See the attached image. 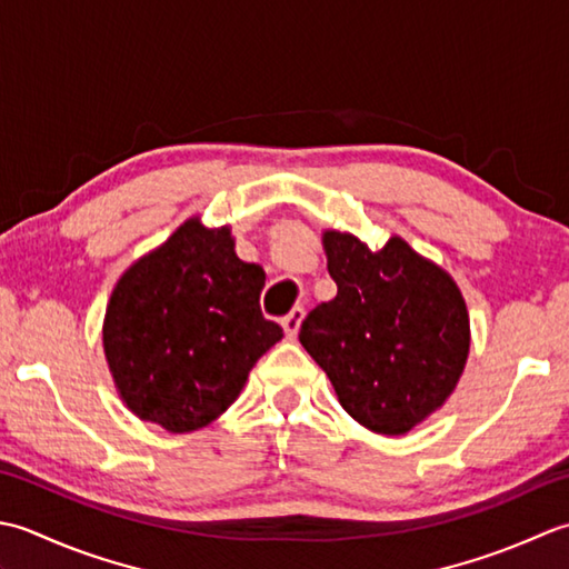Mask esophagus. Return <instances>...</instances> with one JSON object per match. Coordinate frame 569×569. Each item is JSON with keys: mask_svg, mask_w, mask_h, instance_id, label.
<instances>
[{"mask_svg": "<svg viewBox=\"0 0 569 569\" xmlns=\"http://www.w3.org/2000/svg\"><path fill=\"white\" fill-rule=\"evenodd\" d=\"M301 321H305V309H301V307H295V309L289 311V315L282 319V329H284V336H287L289 341L297 339Z\"/></svg>", "mask_w": 569, "mask_h": 569, "instance_id": "34e87169", "label": "esophagus"}]
</instances>
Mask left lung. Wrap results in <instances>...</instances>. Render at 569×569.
<instances>
[{
    "label": "left lung",
    "mask_w": 569,
    "mask_h": 569,
    "mask_svg": "<svg viewBox=\"0 0 569 569\" xmlns=\"http://www.w3.org/2000/svg\"><path fill=\"white\" fill-rule=\"evenodd\" d=\"M321 246L339 292L309 311L299 341L358 425L388 437L410 432L449 400L467 366L461 289L400 236L370 250L329 228Z\"/></svg>",
    "instance_id": "left-lung-1"
}]
</instances>
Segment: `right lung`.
<instances>
[{"mask_svg":"<svg viewBox=\"0 0 569 569\" xmlns=\"http://www.w3.org/2000/svg\"><path fill=\"white\" fill-rule=\"evenodd\" d=\"M264 270L236 254L230 226L189 220L114 284L102 351L127 410L171 435L196 432L240 396L282 339L260 311Z\"/></svg>","mask_w":569,"mask_h":569,"instance_id":"1","label":"right lung"}]
</instances>
